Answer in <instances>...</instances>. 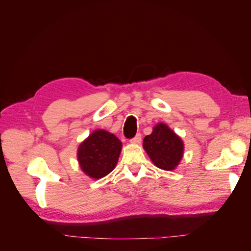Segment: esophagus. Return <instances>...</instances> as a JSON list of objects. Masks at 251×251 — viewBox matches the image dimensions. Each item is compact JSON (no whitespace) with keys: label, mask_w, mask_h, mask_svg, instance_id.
<instances>
[{"label":"esophagus","mask_w":251,"mask_h":251,"mask_svg":"<svg viewBox=\"0 0 251 251\" xmlns=\"http://www.w3.org/2000/svg\"><path fill=\"white\" fill-rule=\"evenodd\" d=\"M130 142L133 143V144H140V143H141V135H140V134H137V135L135 136L134 138H132V139L130 140Z\"/></svg>","instance_id":"esophagus-1"}]
</instances>
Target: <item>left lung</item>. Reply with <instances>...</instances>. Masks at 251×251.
Returning a JSON list of instances; mask_svg holds the SVG:
<instances>
[{"label":"left lung","mask_w":251,"mask_h":251,"mask_svg":"<svg viewBox=\"0 0 251 251\" xmlns=\"http://www.w3.org/2000/svg\"><path fill=\"white\" fill-rule=\"evenodd\" d=\"M142 147L151 162L163 171L176 170L184 154L183 140L163 123L157 124L144 137Z\"/></svg>","instance_id":"left-lung-1"}]
</instances>
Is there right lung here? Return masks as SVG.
<instances>
[{
    "label": "right lung",
    "mask_w": 251,
    "mask_h": 251,
    "mask_svg": "<svg viewBox=\"0 0 251 251\" xmlns=\"http://www.w3.org/2000/svg\"><path fill=\"white\" fill-rule=\"evenodd\" d=\"M121 149L123 143L115 135L98 128L78 146L77 161L88 177L100 179L115 169Z\"/></svg>",
    "instance_id": "right-lung-1"
}]
</instances>
